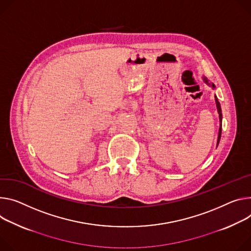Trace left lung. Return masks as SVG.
Wrapping results in <instances>:
<instances>
[{"label": "left lung", "mask_w": 251, "mask_h": 251, "mask_svg": "<svg viewBox=\"0 0 251 251\" xmlns=\"http://www.w3.org/2000/svg\"><path fill=\"white\" fill-rule=\"evenodd\" d=\"M204 80H205V82L206 83H208V81H207V79L204 77ZM213 88H215V86L212 84L211 85ZM215 102H216V107H217V111H218V113H219V120H220V128H219V133H218V140H217V145H218V143H219V140H220V137H221V121H222V114H221V107H220V103H219V101H218V99H217V97L215 96Z\"/></svg>", "instance_id": "obj_1"}]
</instances>
